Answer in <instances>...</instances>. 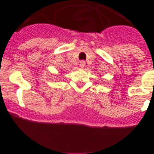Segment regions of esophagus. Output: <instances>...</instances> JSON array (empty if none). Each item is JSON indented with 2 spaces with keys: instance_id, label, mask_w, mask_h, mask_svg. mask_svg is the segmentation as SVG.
<instances>
[{
  "instance_id": "esophagus-1",
  "label": "esophagus",
  "mask_w": 154,
  "mask_h": 154,
  "mask_svg": "<svg viewBox=\"0 0 154 154\" xmlns=\"http://www.w3.org/2000/svg\"><path fill=\"white\" fill-rule=\"evenodd\" d=\"M79 65H80V67H81V68H84V67L85 66V61H81Z\"/></svg>"
}]
</instances>
